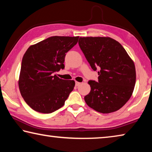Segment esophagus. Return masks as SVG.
Here are the masks:
<instances>
[{
	"instance_id": "esophagus-1",
	"label": "esophagus",
	"mask_w": 152,
	"mask_h": 152,
	"mask_svg": "<svg viewBox=\"0 0 152 152\" xmlns=\"http://www.w3.org/2000/svg\"><path fill=\"white\" fill-rule=\"evenodd\" d=\"M80 82H76V86H80Z\"/></svg>"
}]
</instances>
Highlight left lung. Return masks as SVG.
Segmentation results:
<instances>
[{"label": "left lung", "mask_w": 152, "mask_h": 152, "mask_svg": "<svg viewBox=\"0 0 152 152\" xmlns=\"http://www.w3.org/2000/svg\"><path fill=\"white\" fill-rule=\"evenodd\" d=\"M78 44L94 71L98 82L89 80L91 92L84 96L88 107L97 112L110 113L120 109L134 90V63L124 48L110 37H80Z\"/></svg>", "instance_id": "obj_1"}]
</instances>
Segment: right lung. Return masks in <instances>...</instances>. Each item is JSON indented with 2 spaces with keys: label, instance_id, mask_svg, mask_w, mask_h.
I'll return each mask as SVG.
<instances>
[{
  "label": "right lung",
  "instance_id": "right-lung-1",
  "mask_svg": "<svg viewBox=\"0 0 152 152\" xmlns=\"http://www.w3.org/2000/svg\"><path fill=\"white\" fill-rule=\"evenodd\" d=\"M79 37L53 36L27 49L23 57L19 79L20 92L35 111L51 113L65 104L75 86L53 74L64 68L66 53Z\"/></svg>",
  "mask_w": 152,
  "mask_h": 152
}]
</instances>
